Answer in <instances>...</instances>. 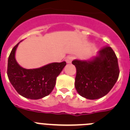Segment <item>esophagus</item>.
Returning a JSON list of instances; mask_svg holds the SVG:
<instances>
[{
  "instance_id": "obj_1",
  "label": "esophagus",
  "mask_w": 130,
  "mask_h": 130,
  "mask_svg": "<svg viewBox=\"0 0 130 130\" xmlns=\"http://www.w3.org/2000/svg\"><path fill=\"white\" fill-rule=\"evenodd\" d=\"M73 59H74V57L71 55V56H68V57H66V61L67 63H71Z\"/></svg>"
}]
</instances>
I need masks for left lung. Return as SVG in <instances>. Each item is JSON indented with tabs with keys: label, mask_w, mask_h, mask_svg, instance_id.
Wrapping results in <instances>:
<instances>
[{
	"label": "left lung",
	"mask_w": 130,
	"mask_h": 130,
	"mask_svg": "<svg viewBox=\"0 0 130 130\" xmlns=\"http://www.w3.org/2000/svg\"><path fill=\"white\" fill-rule=\"evenodd\" d=\"M76 68L75 87L79 94L96 100L107 94L119 78L118 59L109 46L101 49L98 56L90 61L74 60Z\"/></svg>",
	"instance_id": "left-lung-1"
}]
</instances>
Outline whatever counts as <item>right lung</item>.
<instances>
[{"label":"right lung","instance_id":"1","mask_svg":"<svg viewBox=\"0 0 130 130\" xmlns=\"http://www.w3.org/2000/svg\"><path fill=\"white\" fill-rule=\"evenodd\" d=\"M19 42L11 50L8 57L7 74L15 90L23 97L38 100L49 95L53 90L56 79L66 62H53L36 69H25L15 58Z\"/></svg>","mask_w":130,"mask_h":130}]
</instances>
